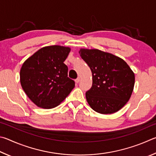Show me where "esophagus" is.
<instances>
[{
  "label": "esophagus",
  "instance_id": "obj_1",
  "mask_svg": "<svg viewBox=\"0 0 156 156\" xmlns=\"http://www.w3.org/2000/svg\"><path fill=\"white\" fill-rule=\"evenodd\" d=\"M80 76H79V77H77V78H76V80H75V82H76V83H78L79 82H80Z\"/></svg>",
  "mask_w": 156,
  "mask_h": 156
}]
</instances>
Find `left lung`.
Listing matches in <instances>:
<instances>
[{"instance_id":"obj_1","label":"left lung","mask_w":156,"mask_h":156,"mask_svg":"<svg viewBox=\"0 0 156 156\" xmlns=\"http://www.w3.org/2000/svg\"><path fill=\"white\" fill-rule=\"evenodd\" d=\"M80 56L90 68L92 86L86 97L92 110L108 114L116 112L129 101L134 73L123 59L98 49L81 48Z\"/></svg>"}]
</instances>
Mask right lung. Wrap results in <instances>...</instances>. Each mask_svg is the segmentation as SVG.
Returning a JSON list of instances; mask_svg holds the SVG:
<instances>
[{
	"label": "right lung",
	"mask_w": 156,
	"mask_h": 156,
	"mask_svg": "<svg viewBox=\"0 0 156 156\" xmlns=\"http://www.w3.org/2000/svg\"><path fill=\"white\" fill-rule=\"evenodd\" d=\"M70 51V48L58 45L45 46L22 66L21 86L38 107H56L75 87V81L68 76V66L64 63Z\"/></svg>",
	"instance_id": "obj_1"
}]
</instances>
